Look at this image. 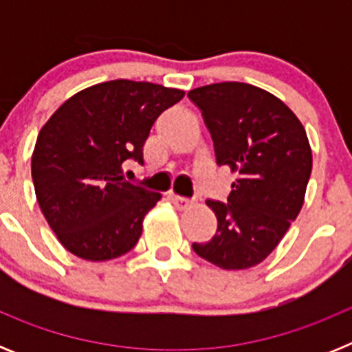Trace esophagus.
Here are the masks:
<instances>
[{
  "instance_id": "1",
  "label": "esophagus",
  "mask_w": 352,
  "mask_h": 352,
  "mask_svg": "<svg viewBox=\"0 0 352 352\" xmlns=\"http://www.w3.org/2000/svg\"><path fill=\"white\" fill-rule=\"evenodd\" d=\"M170 199H173L174 206L178 208V210H186V208H190L192 204H194L190 199L182 197V195H170Z\"/></svg>"
}]
</instances>
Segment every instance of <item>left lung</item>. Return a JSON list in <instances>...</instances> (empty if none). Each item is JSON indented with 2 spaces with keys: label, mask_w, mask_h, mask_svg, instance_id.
<instances>
[{
  "label": "left lung",
  "mask_w": 352,
  "mask_h": 352,
  "mask_svg": "<svg viewBox=\"0 0 352 352\" xmlns=\"http://www.w3.org/2000/svg\"><path fill=\"white\" fill-rule=\"evenodd\" d=\"M188 98L203 113L217 166L238 173L227 203L206 201L217 234L192 248L219 268H252L275 250L303 206L312 173L307 132L284 102L252 84H210Z\"/></svg>",
  "instance_id": "left-lung-1"
}]
</instances>
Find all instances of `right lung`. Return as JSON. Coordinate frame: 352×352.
<instances>
[{"label":"right lung","instance_id":"1","mask_svg":"<svg viewBox=\"0 0 352 352\" xmlns=\"http://www.w3.org/2000/svg\"><path fill=\"white\" fill-rule=\"evenodd\" d=\"M182 89L109 80L68 98L40 130L31 158L36 201L60 243L86 261L132 250L144 214L160 194L123 178V164H144L149 130Z\"/></svg>","mask_w":352,"mask_h":352}]
</instances>
